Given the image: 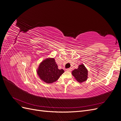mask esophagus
<instances>
[{"instance_id":"obj_1","label":"esophagus","mask_w":121,"mask_h":121,"mask_svg":"<svg viewBox=\"0 0 121 121\" xmlns=\"http://www.w3.org/2000/svg\"><path fill=\"white\" fill-rule=\"evenodd\" d=\"M66 71H68V72H70V71H71V68L67 69H66Z\"/></svg>"}]
</instances>
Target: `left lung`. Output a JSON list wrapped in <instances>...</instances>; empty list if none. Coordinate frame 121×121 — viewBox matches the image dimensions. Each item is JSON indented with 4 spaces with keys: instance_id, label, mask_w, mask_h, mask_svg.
<instances>
[{
    "instance_id": "8db88e82",
    "label": "left lung",
    "mask_w": 121,
    "mask_h": 121,
    "mask_svg": "<svg viewBox=\"0 0 121 121\" xmlns=\"http://www.w3.org/2000/svg\"><path fill=\"white\" fill-rule=\"evenodd\" d=\"M72 74L79 83L85 81L88 78V70L83 64L79 65L78 69L73 70Z\"/></svg>"
}]
</instances>
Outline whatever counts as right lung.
I'll return each mask as SVG.
<instances>
[{"instance_id": "add662e5", "label": "right lung", "mask_w": 121, "mask_h": 121, "mask_svg": "<svg viewBox=\"0 0 121 121\" xmlns=\"http://www.w3.org/2000/svg\"><path fill=\"white\" fill-rule=\"evenodd\" d=\"M37 73L43 81L46 83H52L57 81L64 73V70L58 69L54 58H48L40 64Z\"/></svg>"}]
</instances>
